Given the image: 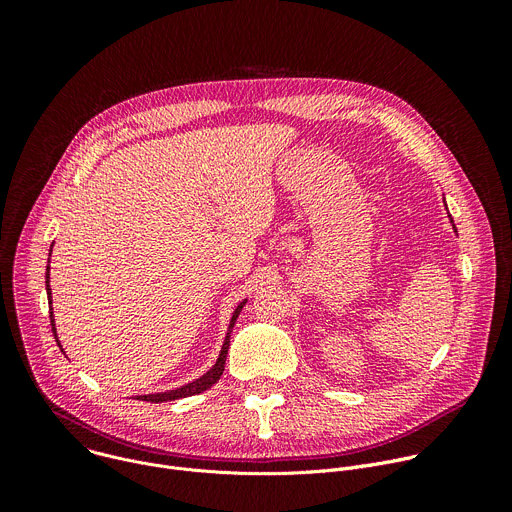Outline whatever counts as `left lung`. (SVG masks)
<instances>
[{
    "instance_id": "obj_1",
    "label": "left lung",
    "mask_w": 512,
    "mask_h": 512,
    "mask_svg": "<svg viewBox=\"0 0 512 512\" xmlns=\"http://www.w3.org/2000/svg\"><path fill=\"white\" fill-rule=\"evenodd\" d=\"M452 223H454V221H452ZM454 229H456V227H454ZM456 233H458V231H456Z\"/></svg>"
}]
</instances>
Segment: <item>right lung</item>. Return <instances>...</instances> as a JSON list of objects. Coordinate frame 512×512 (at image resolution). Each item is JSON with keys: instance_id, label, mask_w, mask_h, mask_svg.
Segmentation results:
<instances>
[{"instance_id": "obj_1", "label": "right lung", "mask_w": 512, "mask_h": 512, "mask_svg": "<svg viewBox=\"0 0 512 512\" xmlns=\"http://www.w3.org/2000/svg\"><path fill=\"white\" fill-rule=\"evenodd\" d=\"M52 251V247H50ZM50 263V259H48ZM46 294H48V306H50V324H52V332H54V338L58 342V336H56V328H54V314H52V294H50V265L46 267ZM247 304V300H243L237 310L233 312V318H231V324H229V330H227V336H225V342H223V348H221V354H218L214 367L210 371H206L200 379L180 387V389H174V391H166V393H152V395H137L139 401H148V403H164V401H176V399H182V397H190V395H198L206 389H210L218 379H221L223 371H225V360H227V354H229V344H231V332H233V326L243 310V306ZM60 346V342H58ZM62 350V348H60Z\"/></svg>"}]
</instances>
